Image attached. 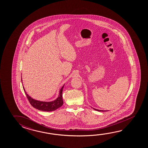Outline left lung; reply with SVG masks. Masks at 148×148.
I'll list each match as a JSON object with an SVG mask.
<instances>
[{
	"label": "left lung",
	"mask_w": 148,
	"mask_h": 148,
	"mask_svg": "<svg viewBox=\"0 0 148 148\" xmlns=\"http://www.w3.org/2000/svg\"><path fill=\"white\" fill-rule=\"evenodd\" d=\"M93 109H95V110H97V111H99V112H106L105 110H98V109H95V108H93Z\"/></svg>",
	"instance_id": "8db88e82"
}]
</instances>
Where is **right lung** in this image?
Wrapping results in <instances>:
<instances>
[{
  "label": "right lung",
  "mask_w": 148,
  "mask_h": 148,
  "mask_svg": "<svg viewBox=\"0 0 148 148\" xmlns=\"http://www.w3.org/2000/svg\"><path fill=\"white\" fill-rule=\"evenodd\" d=\"M64 86V85H63L62 87L61 88V89L60 90L59 95L58 98L53 101L48 102H42V101H39L33 99L30 97H29L28 94H27V93L25 91L24 88H23V89L24 90L25 94L26 95L27 99H28L30 104L32 105V106L42 111L51 112L58 109L59 107L62 106V105H63V102L62 95V91H63Z\"/></svg>",
  "instance_id": "right-lung-1"
}]
</instances>
